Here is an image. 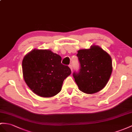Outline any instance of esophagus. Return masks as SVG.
<instances>
[{
  "label": "esophagus",
  "mask_w": 132,
  "mask_h": 132,
  "mask_svg": "<svg viewBox=\"0 0 132 132\" xmlns=\"http://www.w3.org/2000/svg\"><path fill=\"white\" fill-rule=\"evenodd\" d=\"M69 67H70V69H71V71H72V66L71 65H70Z\"/></svg>",
  "instance_id": "esophagus-1"
}]
</instances>
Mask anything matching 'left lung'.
I'll use <instances>...</instances> for the list:
<instances>
[{"instance_id": "left-lung-1", "label": "left lung", "mask_w": 132, "mask_h": 132, "mask_svg": "<svg viewBox=\"0 0 132 132\" xmlns=\"http://www.w3.org/2000/svg\"><path fill=\"white\" fill-rule=\"evenodd\" d=\"M80 63L79 72L73 76L82 92L92 94L100 92L106 86L112 72L110 56L99 46L77 51Z\"/></svg>"}]
</instances>
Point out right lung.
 I'll list each match as a JSON object with an SVG mask.
<instances>
[{"mask_svg": "<svg viewBox=\"0 0 132 132\" xmlns=\"http://www.w3.org/2000/svg\"><path fill=\"white\" fill-rule=\"evenodd\" d=\"M61 60L49 50L34 49L24 57L23 78L36 95L50 97L61 92L64 80L71 73L69 67L61 63Z\"/></svg>", "mask_w": 132, "mask_h": 132, "instance_id": "obj_1", "label": "right lung"}]
</instances>
